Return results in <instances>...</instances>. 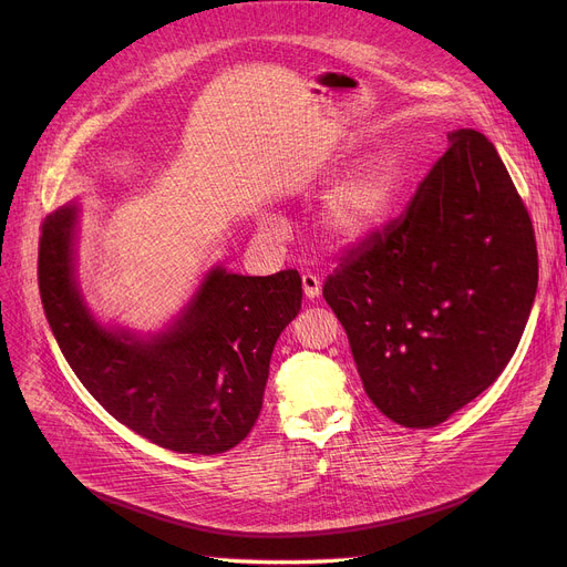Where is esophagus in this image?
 <instances>
[{
  "label": "esophagus",
  "mask_w": 567,
  "mask_h": 567,
  "mask_svg": "<svg viewBox=\"0 0 567 567\" xmlns=\"http://www.w3.org/2000/svg\"><path fill=\"white\" fill-rule=\"evenodd\" d=\"M301 280H303V293L308 296V299H315V296H319V291H321V280H319V276H315V274H303Z\"/></svg>",
  "instance_id": "obj_1"
}]
</instances>
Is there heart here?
<instances>
[{"mask_svg":"<svg viewBox=\"0 0 567 567\" xmlns=\"http://www.w3.org/2000/svg\"><path fill=\"white\" fill-rule=\"evenodd\" d=\"M344 161L336 167L340 172ZM400 190V167L391 158H374L355 169L333 193L329 227L338 238L353 241L389 218Z\"/></svg>","mask_w":567,"mask_h":567,"instance_id":"1","label":"heart"}]
</instances>
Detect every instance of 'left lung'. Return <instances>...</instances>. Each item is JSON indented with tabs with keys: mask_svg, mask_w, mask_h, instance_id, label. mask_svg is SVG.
<instances>
[{
	"mask_svg": "<svg viewBox=\"0 0 567 567\" xmlns=\"http://www.w3.org/2000/svg\"><path fill=\"white\" fill-rule=\"evenodd\" d=\"M449 140L404 214L347 248L323 282L368 398L415 430L498 379L538 289L533 223L494 144L473 128Z\"/></svg>",
	"mask_w": 567,
	"mask_h": 567,
	"instance_id": "obj_1",
	"label": "left lung"
}]
</instances>
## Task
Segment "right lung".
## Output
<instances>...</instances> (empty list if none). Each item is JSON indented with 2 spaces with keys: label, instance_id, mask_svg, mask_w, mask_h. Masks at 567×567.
<instances>
[{
  "label": "right lung",
  "instance_id": "add662e5",
  "mask_svg": "<svg viewBox=\"0 0 567 567\" xmlns=\"http://www.w3.org/2000/svg\"><path fill=\"white\" fill-rule=\"evenodd\" d=\"M75 204L41 225L39 289L54 340L114 419L174 453L218 455L255 427L268 363L303 287L293 268L250 278L216 268L186 315L152 342L105 331L73 280Z\"/></svg>",
  "mask_w": 567,
  "mask_h": 567
}]
</instances>
